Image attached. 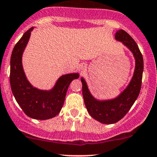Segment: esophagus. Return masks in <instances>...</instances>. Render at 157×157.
<instances>
[{
  "mask_svg": "<svg viewBox=\"0 0 157 157\" xmlns=\"http://www.w3.org/2000/svg\"><path fill=\"white\" fill-rule=\"evenodd\" d=\"M86 65L85 64H80V69L82 71H84L85 69H86Z\"/></svg>",
  "mask_w": 157,
  "mask_h": 157,
  "instance_id": "esophagus-1",
  "label": "esophagus"
}]
</instances>
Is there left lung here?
Returning a JSON list of instances; mask_svg holds the SVG:
<instances>
[{
    "instance_id": "1",
    "label": "left lung",
    "mask_w": 157,
    "mask_h": 157,
    "mask_svg": "<svg viewBox=\"0 0 157 157\" xmlns=\"http://www.w3.org/2000/svg\"><path fill=\"white\" fill-rule=\"evenodd\" d=\"M115 38L132 52L135 59L134 74L127 87L114 99L99 100L91 94L86 82L81 77L82 92L86 108L94 119L102 124H114L121 120L138 97L141 87L144 60L137 43L123 29L117 31Z\"/></svg>"
}]
</instances>
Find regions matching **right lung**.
Listing matches in <instances>:
<instances>
[{
  "label": "right lung",
  "mask_w": 157,
  "mask_h": 157,
  "mask_svg": "<svg viewBox=\"0 0 157 157\" xmlns=\"http://www.w3.org/2000/svg\"><path fill=\"white\" fill-rule=\"evenodd\" d=\"M34 27L26 32L14 46L10 58V82L12 93L24 113L29 118L46 120L61 112L70 83L79 77L78 73L61 76L49 90L34 87L23 71L22 57Z\"/></svg>",
  "instance_id": "right-lung-1"
}]
</instances>
